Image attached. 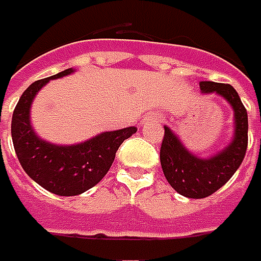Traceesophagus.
Listing matches in <instances>:
<instances>
[{"instance_id": "obj_1", "label": "esophagus", "mask_w": 261, "mask_h": 261, "mask_svg": "<svg viewBox=\"0 0 261 261\" xmlns=\"http://www.w3.org/2000/svg\"><path fill=\"white\" fill-rule=\"evenodd\" d=\"M154 120H160V118H159V117H153Z\"/></svg>"}]
</instances>
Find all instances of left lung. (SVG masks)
Instances as JSON below:
<instances>
[{
	"label": "left lung",
	"mask_w": 261,
	"mask_h": 261,
	"mask_svg": "<svg viewBox=\"0 0 261 261\" xmlns=\"http://www.w3.org/2000/svg\"><path fill=\"white\" fill-rule=\"evenodd\" d=\"M203 94H219L234 111V136L231 143L210 159L191 154L180 138L164 127L160 161L163 173L178 194L189 198H204L221 189L240 167L247 150L249 120L239 94L230 84L201 81Z\"/></svg>",
	"instance_id": "obj_1"
}]
</instances>
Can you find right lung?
I'll use <instances>...</instances> for the list:
<instances>
[{"mask_svg":"<svg viewBox=\"0 0 261 261\" xmlns=\"http://www.w3.org/2000/svg\"><path fill=\"white\" fill-rule=\"evenodd\" d=\"M72 68L38 80L22 93L11 121L14 150L27 174L57 196H79L102 180L116 159L118 147L137 128L106 131L74 145L51 144L40 138L31 127L30 108L34 97L49 80L61 79Z\"/></svg>","mask_w":261,"mask_h":261,"instance_id":"obj_1","label":"right lung"}]
</instances>
